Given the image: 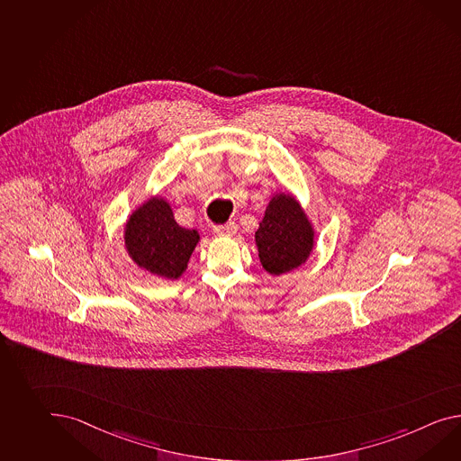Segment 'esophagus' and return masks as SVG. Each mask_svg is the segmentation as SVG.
Here are the masks:
<instances>
[{
  "label": "esophagus",
  "instance_id": "34e87169",
  "mask_svg": "<svg viewBox=\"0 0 461 461\" xmlns=\"http://www.w3.org/2000/svg\"><path fill=\"white\" fill-rule=\"evenodd\" d=\"M237 230V225L234 222H227L222 225H213V234L215 236H232Z\"/></svg>",
  "mask_w": 461,
  "mask_h": 461
}]
</instances>
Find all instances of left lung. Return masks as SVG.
I'll list each match as a JSON object with an SVG mask.
<instances>
[{"label": "left lung", "instance_id": "8db88e82", "mask_svg": "<svg viewBox=\"0 0 461 461\" xmlns=\"http://www.w3.org/2000/svg\"><path fill=\"white\" fill-rule=\"evenodd\" d=\"M312 237L301 205L291 195H274L256 232L262 267L276 276L299 267L312 250Z\"/></svg>", "mask_w": 461, "mask_h": 461}]
</instances>
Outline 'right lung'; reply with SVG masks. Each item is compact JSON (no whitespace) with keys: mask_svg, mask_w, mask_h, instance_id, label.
I'll return each mask as SVG.
<instances>
[{"mask_svg":"<svg viewBox=\"0 0 461 461\" xmlns=\"http://www.w3.org/2000/svg\"><path fill=\"white\" fill-rule=\"evenodd\" d=\"M199 232L176 222L170 205L155 197L131 213L125 246L140 267L166 279H177L199 242Z\"/></svg>","mask_w":461,"mask_h":461,"instance_id":"1","label":"right lung"}]
</instances>
